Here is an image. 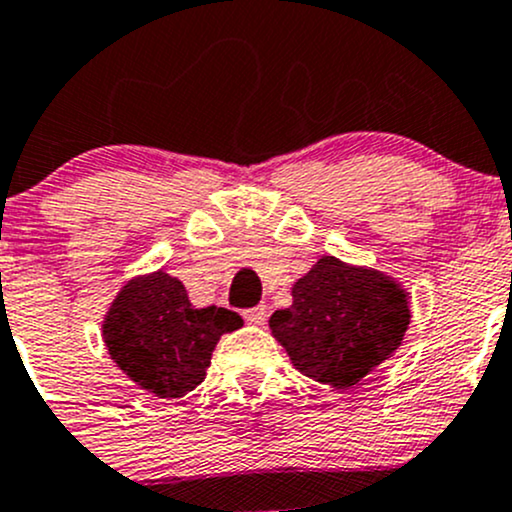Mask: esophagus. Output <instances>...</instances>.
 I'll return each instance as SVG.
<instances>
[{
  "label": "esophagus",
  "instance_id": "obj_1",
  "mask_svg": "<svg viewBox=\"0 0 512 512\" xmlns=\"http://www.w3.org/2000/svg\"><path fill=\"white\" fill-rule=\"evenodd\" d=\"M244 318H246V323H249V325H263V323H266L268 313H266V308H261V305H258V308L246 310Z\"/></svg>",
  "mask_w": 512,
  "mask_h": 512
}]
</instances>
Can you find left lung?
Masks as SVG:
<instances>
[{"label":"left lung","mask_w":512,"mask_h":512,"mask_svg":"<svg viewBox=\"0 0 512 512\" xmlns=\"http://www.w3.org/2000/svg\"><path fill=\"white\" fill-rule=\"evenodd\" d=\"M293 303L268 320L293 367L328 387L360 382L402 347L412 295L397 278L325 254L291 288Z\"/></svg>","instance_id":"8db88e82"}]
</instances>
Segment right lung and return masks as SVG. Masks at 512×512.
Segmentation results:
<instances>
[{"instance_id":"obj_1","label":"right lung","mask_w":512,"mask_h":512,"mask_svg":"<svg viewBox=\"0 0 512 512\" xmlns=\"http://www.w3.org/2000/svg\"><path fill=\"white\" fill-rule=\"evenodd\" d=\"M241 325L234 310L194 308L182 281L160 268L120 288L103 318V342L140 389L179 399L204 382L219 337Z\"/></svg>"}]
</instances>
